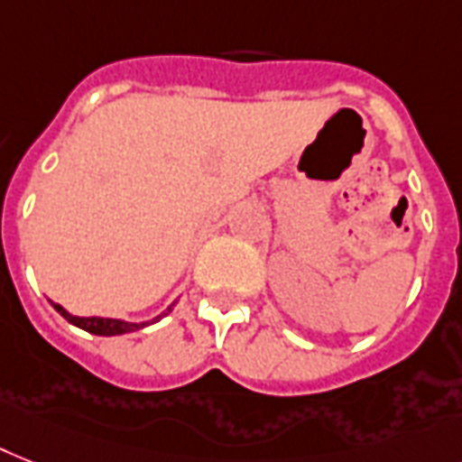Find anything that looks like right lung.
<instances>
[{
  "label": "right lung",
  "instance_id": "obj_1",
  "mask_svg": "<svg viewBox=\"0 0 462 462\" xmlns=\"http://www.w3.org/2000/svg\"><path fill=\"white\" fill-rule=\"evenodd\" d=\"M51 306L56 309V313H61L66 320L70 322V325H75V328L85 329V332H89V335H99V337H116V335H127V332H134V329H142L146 328V325H152V322L161 320L163 316H168L172 310V306L175 303H171L161 316H156L153 320H144V322H127V320H118V318H99V316H92V318H80V316H73V313H69V310L63 309L61 303H54L51 301Z\"/></svg>",
  "mask_w": 462,
  "mask_h": 462
}]
</instances>
